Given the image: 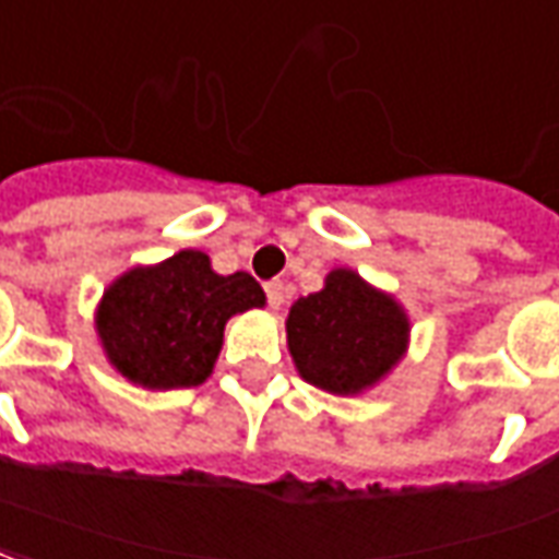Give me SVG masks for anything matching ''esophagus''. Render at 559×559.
<instances>
[{"instance_id":"esophagus-1","label":"esophagus","mask_w":559,"mask_h":559,"mask_svg":"<svg viewBox=\"0 0 559 559\" xmlns=\"http://www.w3.org/2000/svg\"><path fill=\"white\" fill-rule=\"evenodd\" d=\"M264 292H267V304H271L273 310H280V307H283V300H286V283L271 280V283L264 286Z\"/></svg>"}]
</instances>
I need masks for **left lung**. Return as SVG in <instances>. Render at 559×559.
Here are the masks:
<instances>
[{
    "label": "left lung",
    "mask_w": 559,
    "mask_h": 559,
    "mask_svg": "<svg viewBox=\"0 0 559 559\" xmlns=\"http://www.w3.org/2000/svg\"><path fill=\"white\" fill-rule=\"evenodd\" d=\"M409 328L394 295L370 286L352 267H334L319 292L292 304L288 355L304 382L334 397H358L403 361Z\"/></svg>",
    "instance_id": "obj_1"
}]
</instances>
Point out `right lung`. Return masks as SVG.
Returning <instances> with one entry per match:
<instances>
[{"instance_id":"1","label":"right lung","mask_w":559,"mask_h":559,"mask_svg":"<svg viewBox=\"0 0 559 559\" xmlns=\"http://www.w3.org/2000/svg\"><path fill=\"white\" fill-rule=\"evenodd\" d=\"M267 304L249 273L213 271L201 249H180L159 264H134L98 300V343L108 364L150 391L207 382L231 316Z\"/></svg>"}]
</instances>
